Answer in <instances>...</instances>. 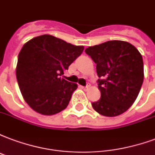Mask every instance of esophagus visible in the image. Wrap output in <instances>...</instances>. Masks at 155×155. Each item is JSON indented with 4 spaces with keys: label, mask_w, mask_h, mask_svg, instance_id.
Masks as SVG:
<instances>
[{
    "label": "esophagus",
    "mask_w": 155,
    "mask_h": 155,
    "mask_svg": "<svg viewBox=\"0 0 155 155\" xmlns=\"http://www.w3.org/2000/svg\"><path fill=\"white\" fill-rule=\"evenodd\" d=\"M80 87H81V88H82V89H83V90H87V89L90 87V84H87L86 87H82V86H80Z\"/></svg>",
    "instance_id": "esophagus-1"
}]
</instances>
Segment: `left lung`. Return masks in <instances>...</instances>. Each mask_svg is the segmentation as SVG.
Segmentation results:
<instances>
[{"label": "left lung", "instance_id": "1", "mask_svg": "<svg viewBox=\"0 0 155 155\" xmlns=\"http://www.w3.org/2000/svg\"><path fill=\"white\" fill-rule=\"evenodd\" d=\"M85 52L96 64L101 99L91 103L100 114L114 117L132 105L144 80L141 54L133 45L109 41L89 46Z\"/></svg>", "mask_w": 155, "mask_h": 155}]
</instances>
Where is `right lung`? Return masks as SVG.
Here are the masks:
<instances>
[{"label": "right lung", "mask_w": 155, "mask_h": 155, "mask_svg": "<svg viewBox=\"0 0 155 155\" xmlns=\"http://www.w3.org/2000/svg\"><path fill=\"white\" fill-rule=\"evenodd\" d=\"M83 50L84 46L46 34L24 44L18 56L16 78L24 101L33 110L53 115L68 106L78 85L60 76Z\"/></svg>", "instance_id": "right-lung-1"}]
</instances>
